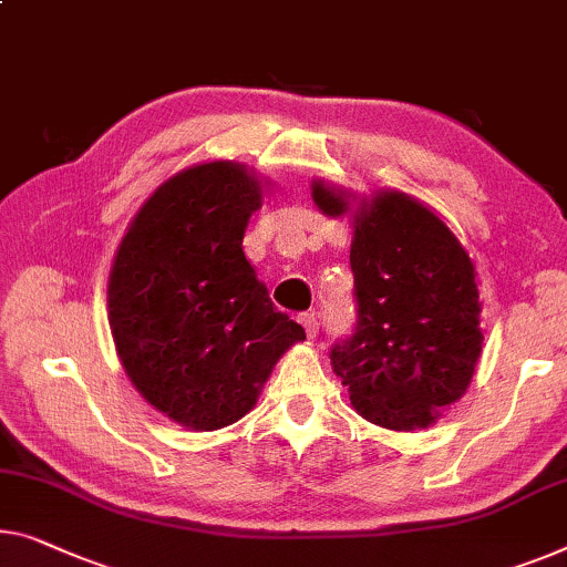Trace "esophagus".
Masks as SVG:
<instances>
[{"label": "esophagus", "instance_id": "1", "mask_svg": "<svg viewBox=\"0 0 567 567\" xmlns=\"http://www.w3.org/2000/svg\"><path fill=\"white\" fill-rule=\"evenodd\" d=\"M300 320V326L306 328V333H308V338H316V333H318V328H320V320H318V316L316 312H302V316L298 318Z\"/></svg>", "mask_w": 567, "mask_h": 567}]
</instances>
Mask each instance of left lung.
<instances>
[{"label":"left lung","mask_w":567,"mask_h":567,"mask_svg":"<svg viewBox=\"0 0 567 567\" xmlns=\"http://www.w3.org/2000/svg\"><path fill=\"white\" fill-rule=\"evenodd\" d=\"M312 200L328 216L346 210L323 183ZM353 229L357 323L328 357L359 415L390 430L427 427L461 400L481 357L473 265L441 218L404 193H379Z\"/></svg>","instance_id":"left-lung-1"}]
</instances>
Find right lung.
<instances>
[{"label": "right lung", "mask_w": 567, "mask_h": 567, "mask_svg": "<svg viewBox=\"0 0 567 567\" xmlns=\"http://www.w3.org/2000/svg\"><path fill=\"white\" fill-rule=\"evenodd\" d=\"M259 206V183L241 165H196L159 185L116 251V351L142 396L183 427L247 415L277 359L306 338L244 257Z\"/></svg>", "instance_id": "1"}]
</instances>
